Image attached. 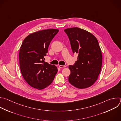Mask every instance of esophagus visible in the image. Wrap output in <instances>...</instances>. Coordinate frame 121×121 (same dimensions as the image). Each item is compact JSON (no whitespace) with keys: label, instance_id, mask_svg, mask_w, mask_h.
Here are the masks:
<instances>
[{"label":"esophagus","instance_id":"34e87169","mask_svg":"<svg viewBox=\"0 0 121 121\" xmlns=\"http://www.w3.org/2000/svg\"><path fill=\"white\" fill-rule=\"evenodd\" d=\"M59 68H64V67H66V66H65V65H59Z\"/></svg>","mask_w":121,"mask_h":121}]
</instances>
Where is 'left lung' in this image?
<instances>
[{"instance_id": "obj_1", "label": "left lung", "mask_w": 121, "mask_h": 121, "mask_svg": "<svg viewBox=\"0 0 121 121\" xmlns=\"http://www.w3.org/2000/svg\"><path fill=\"white\" fill-rule=\"evenodd\" d=\"M73 53L78 54L73 65H69V82L75 87L84 89L97 80L102 65V54L96 38L91 33L78 27L65 29Z\"/></svg>"}]
</instances>
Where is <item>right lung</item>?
Returning <instances> with one entry per match:
<instances>
[{
    "instance_id": "right-lung-1",
    "label": "right lung",
    "mask_w": 121,
    "mask_h": 121,
    "mask_svg": "<svg viewBox=\"0 0 121 121\" xmlns=\"http://www.w3.org/2000/svg\"><path fill=\"white\" fill-rule=\"evenodd\" d=\"M48 29L33 33L24 40L19 52L22 75L27 84L37 90L43 89L53 81L58 70L44 61L49 44L58 32Z\"/></svg>"
}]
</instances>
